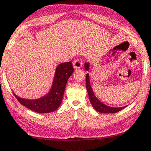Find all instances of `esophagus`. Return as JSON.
<instances>
[{"instance_id":"1","label":"esophagus","mask_w":151,"mask_h":151,"mask_svg":"<svg viewBox=\"0 0 151 151\" xmlns=\"http://www.w3.org/2000/svg\"><path fill=\"white\" fill-rule=\"evenodd\" d=\"M82 65H83V64H82V62L79 59H76V60L73 61V66H74V68H75L76 69L81 68Z\"/></svg>"}]
</instances>
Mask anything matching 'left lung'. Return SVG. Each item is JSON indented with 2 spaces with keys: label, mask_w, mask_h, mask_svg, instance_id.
Listing matches in <instances>:
<instances>
[{
  "label": "left lung",
  "mask_w": 151,
  "mask_h": 151,
  "mask_svg": "<svg viewBox=\"0 0 151 151\" xmlns=\"http://www.w3.org/2000/svg\"><path fill=\"white\" fill-rule=\"evenodd\" d=\"M85 68L86 70H88L89 69V63H85ZM86 88L88 92L89 98H90V101L92 104V106L94 109L96 110V111L100 113H115L118 112V111H121L123 109H124L127 106L124 107H120V108H113L110 107L104 104L102 102H101L94 95L93 90L91 87V85L90 84V78H89V74L86 75Z\"/></svg>",
  "instance_id": "left-lung-1"
}]
</instances>
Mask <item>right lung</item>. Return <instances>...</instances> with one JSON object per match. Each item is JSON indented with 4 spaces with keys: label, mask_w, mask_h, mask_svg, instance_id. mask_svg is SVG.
<instances>
[{
    "label": "right lung",
    "mask_w": 151,
    "mask_h": 151,
    "mask_svg": "<svg viewBox=\"0 0 151 151\" xmlns=\"http://www.w3.org/2000/svg\"><path fill=\"white\" fill-rule=\"evenodd\" d=\"M73 72L71 61L61 63L56 69L55 78L51 90L47 96L36 100L24 99L19 97L14 93L19 102L28 109L36 113H47L53 112L58 109L62 101L67 81Z\"/></svg>",
    "instance_id": "1"
}]
</instances>
